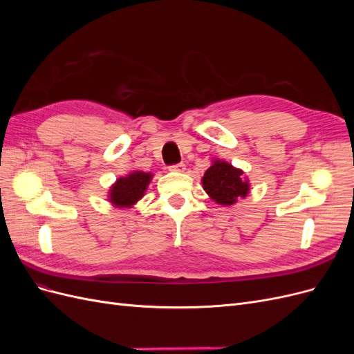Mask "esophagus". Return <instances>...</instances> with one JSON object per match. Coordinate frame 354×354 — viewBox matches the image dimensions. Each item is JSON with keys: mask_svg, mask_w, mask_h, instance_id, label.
Masks as SVG:
<instances>
[{"mask_svg": "<svg viewBox=\"0 0 354 354\" xmlns=\"http://www.w3.org/2000/svg\"><path fill=\"white\" fill-rule=\"evenodd\" d=\"M186 169V165L183 162L180 164H176V165H171L169 167V171H176V173H183V171Z\"/></svg>", "mask_w": 354, "mask_h": 354, "instance_id": "34e87169", "label": "esophagus"}]
</instances>
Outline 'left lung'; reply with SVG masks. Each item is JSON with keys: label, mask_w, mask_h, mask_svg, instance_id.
<instances>
[{"label": "left lung", "mask_w": 354, "mask_h": 354, "mask_svg": "<svg viewBox=\"0 0 354 354\" xmlns=\"http://www.w3.org/2000/svg\"><path fill=\"white\" fill-rule=\"evenodd\" d=\"M202 186L212 201L224 207L233 205L250 194V181L243 177V171L220 159L212 160L202 177Z\"/></svg>", "instance_id": "obj_1"}]
</instances>
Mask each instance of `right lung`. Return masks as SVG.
<instances>
[{"mask_svg": "<svg viewBox=\"0 0 354 354\" xmlns=\"http://www.w3.org/2000/svg\"><path fill=\"white\" fill-rule=\"evenodd\" d=\"M151 173L133 171L127 177H120L109 189V201L118 208H131L137 201H140L152 180Z\"/></svg>", "mask_w": 354, "mask_h": 354, "instance_id": "add662e5", "label": "right lung"}]
</instances>
